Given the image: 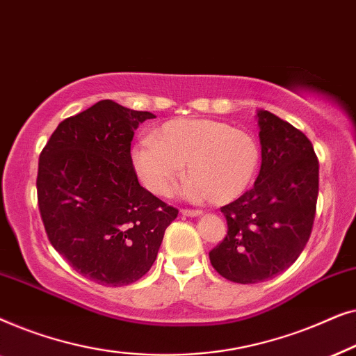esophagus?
<instances>
[{"label":"esophagus","instance_id":"1","mask_svg":"<svg viewBox=\"0 0 356 356\" xmlns=\"http://www.w3.org/2000/svg\"><path fill=\"white\" fill-rule=\"evenodd\" d=\"M181 213L186 217H199L202 216V211H196V209H181Z\"/></svg>","mask_w":356,"mask_h":356}]
</instances>
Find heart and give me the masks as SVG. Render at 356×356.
<instances>
[{
    "mask_svg": "<svg viewBox=\"0 0 356 356\" xmlns=\"http://www.w3.org/2000/svg\"><path fill=\"white\" fill-rule=\"evenodd\" d=\"M259 145L250 133L206 118L167 121L131 150L134 172L150 193L165 196L183 175L189 199L216 204L235 201L251 186L259 168Z\"/></svg>",
    "mask_w": 356,
    "mask_h": 356,
    "instance_id": "obj_1",
    "label": "heart"
}]
</instances>
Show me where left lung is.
I'll return each instance as SVG.
<instances>
[{
	"mask_svg": "<svg viewBox=\"0 0 356 356\" xmlns=\"http://www.w3.org/2000/svg\"><path fill=\"white\" fill-rule=\"evenodd\" d=\"M262 163L252 189L222 207L228 232L209 252L236 284L269 280L298 259L309 240L319 191L313 144L286 121L257 111Z\"/></svg>",
	"mask_w": 356,
	"mask_h": 356,
	"instance_id": "left-lung-1",
	"label": "left lung"
}]
</instances>
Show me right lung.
Wrapping results in <instances>:
<instances>
[{"instance_id": "add662e5", "label": "right lung", "mask_w": 356, "mask_h": 356, "mask_svg": "<svg viewBox=\"0 0 356 356\" xmlns=\"http://www.w3.org/2000/svg\"><path fill=\"white\" fill-rule=\"evenodd\" d=\"M149 111L113 100L61 121L38 159V209L53 248L86 279L129 285L157 257L175 209L138 181L134 129Z\"/></svg>"}]
</instances>
